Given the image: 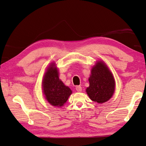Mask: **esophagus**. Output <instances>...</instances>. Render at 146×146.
Instances as JSON below:
<instances>
[{"label": "esophagus", "mask_w": 146, "mask_h": 146, "mask_svg": "<svg viewBox=\"0 0 146 146\" xmlns=\"http://www.w3.org/2000/svg\"><path fill=\"white\" fill-rule=\"evenodd\" d=\"M76 90L78 92H81L82 91V87L81 86H76Z\"/></svg>", "instance_id": "esophagus-1"}]
</instances>
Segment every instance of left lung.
I'll use <instances>...</instances> for the list:
<instances>
[{
  "mask_svg": "<svg viewBox=\"0 0 146 146\" xmlns=\"http://www.w3.org/2000/svg\"><path fill=\"white\" fill-rule=\"evenodd\" d=\"M88 81L90 86L86 92L93 101L104 103L109 100L115 91V82L107 65L98 61L92 69Z\"/></svg>",
  "mask_w": 146,
  "mask_h": 146,
  "instance_id": "8db88e82",
  "label": "left lung"
}]
</instances>
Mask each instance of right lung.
Masks as SVG:
<instances>
[{
	"mask_svg": "<svg viewBox=\"0 0 146 146\" xmlns=\"http://www.w3.org/2000/svg\"><path fill=\"white\" fill-rule=\"evenodd\" d=\"M52 64L46 70L43 79V90L51 105L61 107L66 102L72 92L59 79L58 72Z\"/></svg>",
	"mask_w": 146,
	"mask_h": 146,
	"instance_id": "right-lung-1",
	"label": "right lung"
}]
</instances>
